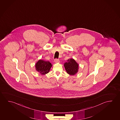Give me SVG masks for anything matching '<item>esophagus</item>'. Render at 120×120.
Returning <instances> with one entry per match:
<instances>
[{"mask_svg": "<svg viewBox=\"0 0 120 120\" xmlns=\"http://www.w3.org/2000/svg\"><path fill=\"white\" fill-rule=\"evenodd\" d=\"M54 62L55 63H59L60 61H59V59H55L54 60Z\"/></svg>", "mask_w": 120, "mask_h": 120, "instance_id": "esophagus-1", "label": "esophagus"}]
</instances>
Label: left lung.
I'll return each instance as SVG.
<instances>
[{
  "label": "left lung",
  "mask_w": 120,
  "mask_h": 120,
  "mask_svg": "<svg viewBox=\"0 0 120 120\" xmlns=\"http://www.w3.org/2000/svg\"><path fill=\"white\" fill-rule=\"evenodd\" d=\"M67 61L64 65L66 71L69 75H74L78 71L79 64L72 58L68 59Z\"/></svg>",
  "instance_id": "left-lung-1"
}]
</instances>
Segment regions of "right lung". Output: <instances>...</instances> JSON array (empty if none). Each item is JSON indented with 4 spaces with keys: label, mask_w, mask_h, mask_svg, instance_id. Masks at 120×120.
Instances as JSON below:
<instances>
[{
    "label": "right lung",
    "mask_w": 120,
    "mask_h": 120,
    "mask_svg": "<svg viewBox=\"0 0 120 120\" xmlns=\"http://www.w3.org/2000/svg\"><path fill=\"white\" fill-rule=\"evenodd\" d=\"M52 65L49 61L39 60L35 65L36 70L41 75H45L49 73Z\"/></svg>",
    "instance_id": "right-lung-1"
}]
</instances>
